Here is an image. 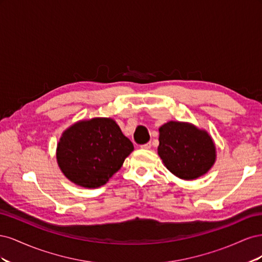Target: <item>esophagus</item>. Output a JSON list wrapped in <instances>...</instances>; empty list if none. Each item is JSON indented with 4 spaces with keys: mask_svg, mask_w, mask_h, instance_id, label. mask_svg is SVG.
<instances>
[{
    "mask_svg": "<svg viewBox=\"0 0 262 262\" xmlns=\"http://www.w3.org/2000/svg\"><path fill=\"white\" fill-rule=\"evenodd\" d=\"M141 148H143V149H148V148H150V143H146V144L141 145Z\"/></svg>",
    "mask_w": 262,
    "mask_h": 262,
    "instance_id": "34e87169",
    "label": "esophagus"
}]
</instances>
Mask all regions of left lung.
I'll list each match as a JSON object with an SVG mask.
<instances>
[{"label": "left lung", "mask_w": 262, "mask_h": 262, "mask_svg": "<svg viewBox=\"0 0 262 262\" xmlns=\"http://www.w3.org/2000/svg\"><path fill=\"white\" fill-rule=\"evenodd\" d=\"M157 152L171 173L185 180L207 173L215 163V144L205 130L188 122L169 121L160 128Z\"/></svg>", "instance_id": "obj_1"}]
</instances>
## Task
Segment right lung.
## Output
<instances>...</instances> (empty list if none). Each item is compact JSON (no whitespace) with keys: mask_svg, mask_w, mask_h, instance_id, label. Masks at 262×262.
Masks as SVG:
<instances>
[{"mask_svg":"<svg viewBox=\"0 0 262 262\" xmlns=\"http://www.w3.org/2000/svg\"><path fill=\"white\" fill-rule=\"evenodd\" d=\"M133 148L112 118H93L62 133L57 161L61 171L75 185L98 188L121 168Z\"/></svg>","mask_w":262,"mask_h":262,"instance_id":"1","label":"right lung"}]
</instances>
